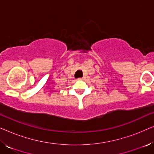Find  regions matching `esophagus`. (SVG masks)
<instances>
[{
  "mask_svg": "<svg viewBox=\"0 0 154 154\" xmlns=\"http://www.w3.org/2000/svg\"><path fill=\"white\" fill-rule=\"evenodd\" d=\"M84 78H80V79H78V80H83Z\"/></svg>",
  "mask_w": 154,
  "mask_h": 154,
  "instance_id": "34e87169",
  "label": "esophagus"
}]
</instances>
